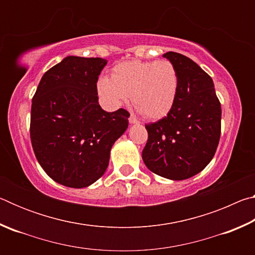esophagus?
Masks as SVG:
<instances>
[{
  "instance_id": "obj_1",
  "label": "esophagus",
  "mask_w": 255,
  "mask_h": 255,
  "mask_svg": "<svg viewBox=\"0 0 255 255\" xmlns=\"http://www.w3.org/2000/svg\"><path fill=\"white\" fill-rule=\"evenodd\" d=\"M128 119H129V123H130V124H139V122H138L135 116H133L132 114H130V116H129Z\"/></svg>"
}]
</instances>
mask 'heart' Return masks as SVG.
Returning a JSON list of instances; mask_svg holds the SVG:
<instances>
[{"label":"heart","instance_id":"heart-1","mask_svg":"<svg viewBox=\"0 0 255 255\" xmlns=\"http://www.w3.org/2000/svg\"><path fill=\"white\" fill-rule=\"evenodd\" d=\"M179 76L169 60H130L112 70V79L98 81L99 97L107 108L116 109L131 96L132 105L148 119H159L174 105Z\"/></svg>","mask_w":255,"mask_h":255}]
</instances>
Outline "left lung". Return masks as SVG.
<instances>
[{"mask_svg":"<svg viewBox=\"0 0 255 255\" xmlns=\"http://www.w3.org/2000/svg\"><path fill=\"white\" fill-rule=\"evenodd\" d=\"M163 57L178 73V94L167 116L145 125L148 139L141 156L153 173L185 180L214 157L221 138V102L211 77L192 59L174 51Z\"/></svg>","mask_w":255,"mask_h":255,"instance_id":"left-lung-1","label":"left lung"}]
</instances>
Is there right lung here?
I'll return each mask as SVG.
<instances>
[{
  "label": "right lung",
  "instance_id": "right-lung-1",
  "mask_svg": "<svg viewBox=\"0 0 255 255\" xmlns=\"http://www.w3.org/2000/svg\"><path fill=\"white\" fill-rule=\"evenodd\" d=\"M107 59L67 56L41 77L32 98L30 138L40 166L70 188H85L105 173L129 114L99 105L97 82Z\"/></svg>",
  "mask_w": 255,
  "mask_h": 255
}]
</instances>
